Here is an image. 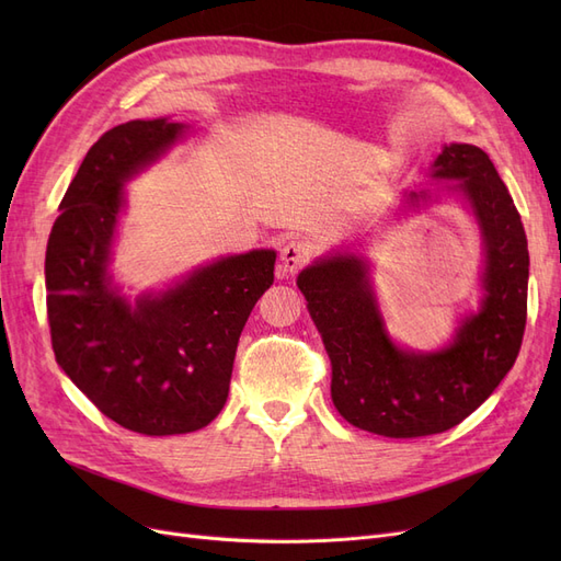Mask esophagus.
Returning a JSON list of instances; mask_svg holds the SVG:
<instances>
[{"instance_id":"34e87169","label":"esophagus","mask_w":561,"mask_h":561,"mask_svg":"<svg viewBox=\"0 0 561 561\" xmlns=\"http://www.w3.org/2000/svg\"><path fill=\"white\" fill-rule=\"evenodd\" d=\"M309 257H311L309 248L299 243V241H290L287 245H283V250H280V262H283L280 274H295L297 268H301L304 264L309 262Z\"/></svg>"}]
</instances>
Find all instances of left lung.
<instances>
[{
  "instance_id": "1",
  "label": "left lung",
  "mask_w": 561,
  "mask_h": 561,
  "mask_svg": "<svg viewBox=\"0 0 561 561\" xmlns=\"http://www.w3.org/2000/svg\"><path fill=\"white\" fill-rule=\"evenodd\" d=\"M433 168V178L458 182L484 243V299L447 348L414 353L390 342L367 264L355 254L318 260L297 278L330 355L336 412L351 426L383 437H421L458 426L511 371L526 325L529 250L494 163L480 147L454 142Z\"/></svg>"
}]
</instances>
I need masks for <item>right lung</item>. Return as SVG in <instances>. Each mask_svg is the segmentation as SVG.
Returning <instances> with one entry per match:
<instances>
[{
  "instance_id": "obj_1",
  "label": "right lung",
  "mask_w": 561,
  "mask_h": 561,
  "mask_svg": "<svg viewBox=\"0 0 561 561\" xmlns=\"http://www.w3.org/2000/svg\"><path fill=\"white\" fill-rule=\"evenodd\" d=\"M184 130L168 118L107 130L67 186L46 245V311L58 365L107 419L142 435L192 433L222 412L239 336L274 283L276 252L252 250L135 301L112 285L124 182Z\"/></svg>"
}]
</instances>
